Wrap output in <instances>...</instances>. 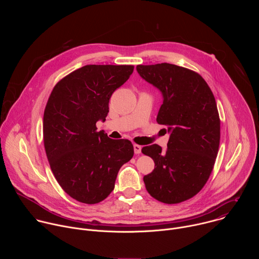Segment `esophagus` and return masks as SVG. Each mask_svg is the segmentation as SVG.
I'll list each match as a JSON object with an SVG mask.
<instances>
[{
	"mask_svg": "<svg viewBox=\"0 0 259 259\" xmlns=\"http://www.w3.org/2000/svg\"><path fill=\"white\" fill-rule=\"evenodd\" d=\"M133 147H134V153H135L136 155H139V154L141 153V146H140V145L134 144Z\"/></svg>",
	"mask_w": 259,
	"mask_h": 259,
	"instance_id": "esophagus-1",
	"label": "esophagus"
}]
</instances>
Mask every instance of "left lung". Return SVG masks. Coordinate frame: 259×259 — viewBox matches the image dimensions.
Segmentation results:
<instances>
[{
	"label": "left lung",
	"mask_w": 259,
	"mask_h": 259,
	"mask_svg": "<svg viewBox=\"0 0 259 259\" xmlns=\"http://www.w3.org/2000/svg\"><path fill=\"white\" fill-rule=\"evenodd\" d=\"M136 70L161 92L157 122L170 134L165 152L158 144L142 147L155 162L143 181L153 198L177 204L197 195L212 172L220 139L216 101L205 80L188 68L165 62Z\"/></svg>",
	"instance_id": "8db88e82"
}]
</instances>
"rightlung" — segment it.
Here are the masks:
<instances>
[{"label": "right lung", "mask_w": 259, "mask_h": 259, "mask_svg": "<svg viewBox=\"0 0 259 259\" xmlns=\"http://www.w3.org/2000/svg\"><path fill=\"white\" fill-rule=\"evenodd\" d=\"M133 65H85L59 81L48 99L43 119L45 151L63 191L81 203L103 201L115 188L120 168L129 162L133 145L96 131L108 101L133 72Z\"/></svg>", "instance_id": "1"}]
</instances>
